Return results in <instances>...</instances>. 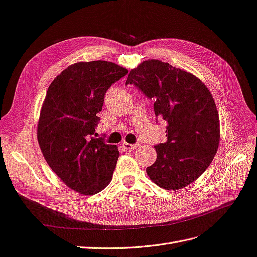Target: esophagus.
Listing matches in <instances>:
<instances>
[{
  "label": "esophagus",
  "instance_id": "1",
  "mask_svg": "<svg viewBox=\"0 0 257 257\" xmlns=\"http://www.w3.org/2000/svg\"><path fill=\"white\" fill-rule=\"evenodd\" d=\"M139 145H140L139 143H136V144H130V143L124 142V143H122V148H123L124 150H136Z\"/></svg>",
  "mask_w": 257,
  "mask_h": 257
}]
</instances>
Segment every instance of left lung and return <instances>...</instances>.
<instances>
[{
    "instance_id": "1",
    "label": "left lung",
    "mask_w": 257,
    "mask_h": 257,
    "mask_svg": "<svg viewBox=\"0 0 257 257\" xmlns=\"http://www.w3.org/2000/svg\"><path fill=\"white\" fill-rule=\"evenodd\" d=\"M135 85L154 100L157 118L168 122L167 141L155 145L149 178L164 189L178 190L206 171L219 144V119L211 92L192 73L167 62L146 60L129 72Z\"/></svg>"
}]
</instances>
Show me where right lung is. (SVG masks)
Returning a JSON list of instances; mask_svg holds the SVG:
<instances>
[{
	"label": "right lung",
	"instance_id": "right-lung-1",
	"mask_svg": "<svg viewBox=\"0 0 257 257\" xmlns=\"http://www.w3.org/2000/svg\"><path fill=\"white\" fill-rule=\"evenodd\" d=\"M128 70L113 62H77L48 87L38 140L47 164L65 184L83 195H94L112 181L119 152L94 138L105 93Z\"/></svg>",
	"mask_w": 257,
	"mask_h": 257
}]
</instances>
